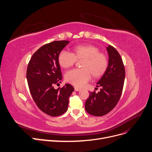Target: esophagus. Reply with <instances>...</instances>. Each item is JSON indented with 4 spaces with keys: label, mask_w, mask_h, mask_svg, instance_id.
Segmentation results:
<instances>
[{
    "label": "esophagus",
    "mask_w": 152,
    "mask_h": 152,
    "mask_svg": "<svg viewBox=\"0 0 152 152\" xmlns=\"http://www.w3.org/2000/svg\"><path fill=\"white\" fill-rule=\"evenodd\" d=\"M75 91H76V92H78V91L80 90V88H78V87H75Z\"/></svg>",
    "instance_id": "1"
}]
</instances>
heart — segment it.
<instances>
[{
    "instance_id": "1",
    "label": "heart",
    "mask_w": 152,
    "mask_h": 152,
    "mask_svg": "<svg viewBox=\"0 0 152 152\" xmlns=\"http://www.w3.org/2000/svg\"><path fill=\"white\" fill-rule=\"evenodd\" d=\"M76 60H83L82 69H74L65 75L66 81L77 87L84 86L91 78L102 77L107 68L108 60L105 54L99 52V49L91 44L79 45L73 48V53L63 50L60 53L58 61L60 66L68 68L73 66Z\"/></svg>"
}]
</instances>
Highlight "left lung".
<instances>
[{"mask_svg": "<svg viewBox=\"0 0 152 152\" xmlns=\"http://www.w3.org/2000/svg\"><path fill=\"white\" fill-rule=\"evenodd\" d=\"M109 55L107 68L99 81L100 91L90 92L85 104V109L90 115L103 116L112 110L120 99L124 88L125 69L122 58L112 46L106 48Z\"/></svg>", "mask_w": 152, "mask_h": 152, "instance_id": "left-lung-1", "label": "left lung"}]
</instances>
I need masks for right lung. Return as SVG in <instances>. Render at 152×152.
Masks as SVG:
<instances>
[{
    "mask_svg": "<svg viewBox=\"0 0 152 152\" xmlns=\"http://www.w3.org/2000/svg\"><path fill=\"white\" fill-rule=\"evenodd\" d=\"M69 41H54L39 48L33 54L27 69L29 90L38 108L52 117L64 114L68 109V99L74 91L69 84L57 89L62 72L58 57Z\"/></svg>",
    "mask_w": 152,
    "mask_h": 152,
    "instance_id": "add662e5",
    "label": "right lung"
}]
</instances>
